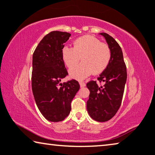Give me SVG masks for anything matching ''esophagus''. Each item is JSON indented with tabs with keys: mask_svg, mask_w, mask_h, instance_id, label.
<instances>
[{
	"mask_svg": "<svg viewBox=\"0 0 155 155\" xmlns=\"http://www.w3.org/2000/svg\"><path fill=\"white\" fill-rule=\"evenodd\" d=\"M79 83H80V87H85V86H86L85 83H84V82H82V81H80V82Z\"/></svg>",
	"mask_w": 155,
	"mask_h": 155,
	"instance_id": "34e87169",
	"label": "esophagus"
}]
</instances>
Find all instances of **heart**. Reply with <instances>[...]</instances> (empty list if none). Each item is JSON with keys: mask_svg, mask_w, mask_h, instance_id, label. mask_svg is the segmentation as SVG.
Segmentation results:
<instances>
[{"mask_svg": "<svg viewBox=\"0 0 155 155\" xmlns=\"http://www.w3.org/2000/svg\"><path fill=\"white\" fill-rule=\"evenodd\" d=\"M61 58L68 68H72L80 61L82 64L69 71V75L76 80H82L93 73L101 74L111 60V50L94 36L84 35L75 40L73 48L65 46L61 50Z\"/></svg>", "mask_w": 155, "mask_h": 155, "instance_id": "1", "label": "heart"}]
</instances>
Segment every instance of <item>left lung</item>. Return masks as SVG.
<instances>
[{
    "mask_svg": "<svg viewBox=\"0 0 155 155\" xmlns=\"http://www.w3.org/2000/svg\"><path fill=\"white\" fill-rule=\"evenodd\" d=\"M99 35L105 39L111 58L107 67L97 78L100 82L104 83L103 87H98L96 81L87 84L90 91L87 109L94 120L105 122L112 118L120 108L127 80V69L122 50L116 40L107 33Z\"/></svg>",
    "mask_w": 155,
    "mask_h": 155,
    "instance_id": "left-lung-1",
    "label": "left lung"
}]
</instances>
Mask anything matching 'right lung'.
<instances>
[{
  "label": "right lung",
  "instance_id": "1",
  "mask_svg": "<svg viewBox=\"0 0 155 155\" xmlns=\"http://www.w3.org/2000/svg\"><path fill=\"white\" fill-rule=\"evenodd\" d=\"M70 33L53 31L38 44L32 56V89L37 107L44 118L59 122L70 114L71 103L80 89L78 81L60 83L68 75L61 58Z\"/></svg>",
  "mask_w": 155,
  "mask_h": 155
}]
</instances>
